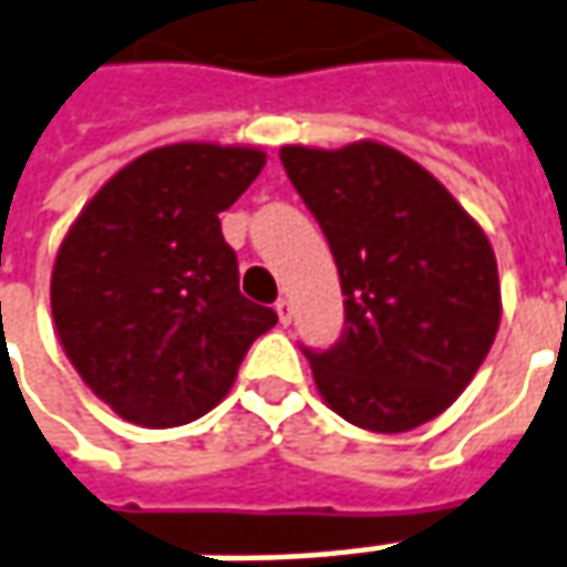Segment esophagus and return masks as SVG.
<instances>
[{
	"mask_svg": "<svg viewBox=\"0 0 567 567\" xmlns=\"http://www.w3.org/2000/svg\"><path fill=\"white\" fill-rule=\"evenodd\" d=\"M276 312H279V322L291 324V319H295V303H291L288 297H282V300L276 303Z\"/></svg>",
	"mask_w": 567,
	"mask_h": 567,
	"instance_id": "1",
	"label": "esophagus"
}]
</instances>
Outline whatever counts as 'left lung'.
<instances>
[{
  "label": "left lung",
  "instance_id": "left-lung-1",
  "mask_svg": "<svg viewBox=\"0 0 567 567\" xmlns=\"http://www.w3.org/2000/svg\"><path fill=\"white\" fill-rule=\"evenodd\" d=\"M279 159L319 220L347 295L338 347L307 352L324 405L371 433L439 417L501 328L485 229L423 165L378 141L285 144Z\"/></svg>",
  "mask_w": 567,
  "mask_h": 567
}]
</instances>
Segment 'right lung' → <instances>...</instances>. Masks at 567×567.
I'll use <instances>...</instances> for the list:
<instances>
[{
  "mask_svg": "<svg viewBox=\"0 0 567 567\" xmlns=\"http://www.w3.org/2000/svg\"><path fill=\"white\" fill-rule=\"evenodd\" d=\"M264 165L260 146H156L118 168L66 229L51 270L54 331L122 421L165 430L202 417L279 322L239 295L217 220Z\"/></svg>",
  "mask_w": 567,
  "mask_h": 567,
  "instance_id": "right-lung-1",
  "label": "right lung"
}]
</instances>
